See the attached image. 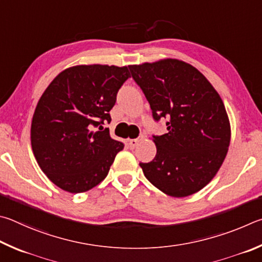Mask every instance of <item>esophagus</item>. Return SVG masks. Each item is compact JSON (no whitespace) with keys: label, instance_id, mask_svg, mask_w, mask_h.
I'll return each mask as SVG.
<instances>
[{"label":"esophagus","instance_id":"1","mask_svg":"<svg viewBox=\"0 0 262 262\" xmlns=\"http://www.w3.org/2000/svg\"><path fill=\"white\" fill-rule=\"evenodd\" d=\"M143 139V137H140V138H137V139H130L128 140V146H130V148H135L137 145H138L139 141Z\"/></svg>","mask_w":262,"mask_h":262}]
</instances>
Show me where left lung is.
Returning <instances> with one entry per match:
<instances>
[{
	"label": "left lung",
	"instance_id": "obj_1",
	"mask_svg": "<svg viewBox=\"0 0 262 262\" xmlns=\"http://www.w3.org/2000/svg\"><path fill=\"white\" fill-rule=\"evenodd\" d=\"M147 99L154 121L167 118V134L153 136L157 155L139 166L168 195L200 191L216 175L230 144L222 99L199 70L180 59L128 66Z\"/></svg>",
	"mask_w": 262,
	"mask_h": 262
}]
</instances>
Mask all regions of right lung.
<instances>
[{"instance_id":"right-lung-1","label":"right lung","mask_w":262,"mask_h":262,"mask_svg":"<svg viewBox=\"0 0 262 262\" xmlns=\"http://www.w3.org/2000/svg\"><path fill=\"white\" fill-rule=\"evenodd\" d=\"M127 78V67L77 66L59 73L41 95L32 118V149L41 170L62 190L93 189L124 148L102 125L112 121L109 112Z\"/></svg>"}]
</instances>
